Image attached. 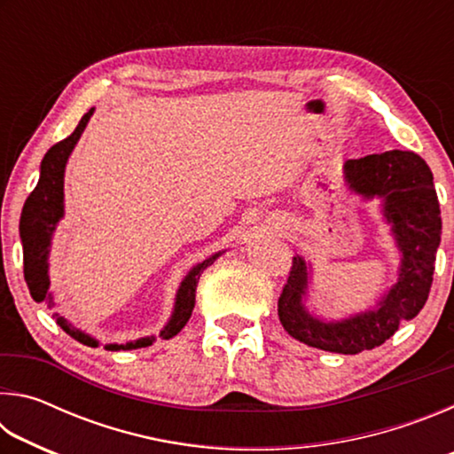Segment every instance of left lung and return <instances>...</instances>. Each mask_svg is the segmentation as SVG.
<instances>
[{
    "mask_svg": "<svg viewBox=\"0 0 454 454\" xmlns=\"http://www.w3.org/2000/svg\"><path fill=\"white\" fill-rule=\"evenodd\" d=\"M344 174L356 194L382 198L384 216L393 224L403 252L401 278L376 310L342 322H320L302 306L309 274L304 260L296 256L278 298V317L284 330L309 347L358 355L380 347L396 333L401 320L414 318L425 306L441 244V206L433 172L414 152L390 150L348 160Z\"/></svg>",
    "mask_w": 454,
    "mask_h": 454,
    "instance_id": "1",
    "label": "left lung"
}]
</instances>
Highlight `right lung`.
<instances>
[{
    "instance_id": "1",
    "label": "right lung",
    "mask_w": 454,
    "mask_h": 454,
    "mask_svg": "<svg viewBox=\"0 0 454 454\" xmlns=\"http://www.w3.org/2000/svg\"><path fill=\"white\" fill-rule=\"evenodd\" d=\"M90 110L86 116L80 120V124L75 126L74 132L58 144H53L51 148L45 153L42 160V172H40V182L34 188L32 194L27 196L24 210H21V220H20V234H21V244H24V276L29 288V294L34 296L35 302L45 301L48 294V248L53 230L59 218L64 216V170L67 156H70L74 145L78 144L80 136L86 128L88 120L91 116ZM220 256L214 254L206 258L204 262H200L196 268H192L190 274L184 278L182 286L178 290V296H176V309L172 314V320L168 322V326L162 330L164 338H172L180 333V330L186 326L188 318L192 317V310H194L196 304V288L198 280L206 268L214 264V260ZM58 325L64 328V333L70 334L75 340L82 344H88V347H98L94 338L88 334L80 333L78 328L67 325V320L61 317H56ZM153 338H140L136 342H126V344H106L107 350H134V348H145L150 347Z\"/></svg>"
}]
</instances>
